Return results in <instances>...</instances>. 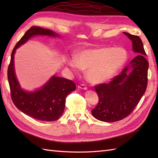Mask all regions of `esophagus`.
I'll return each instance as SVG.
<instances>
[{"label":"esophagus","mask_w":158,"mask_h":158,"mask_svg":"<svg viewBox=\"0 0 158 158\" xmlns=\"http://www.w3.org/2000/svg\"><path fill=\"white\" fill-rule=\"evenodd\" d=\"M78 88H80V89H88V88H87V87L83 84H81V85H78Z\"/></svg>","instance_id":"1"}]
</instances>
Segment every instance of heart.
<instances>
[{
	"mask_svg": "<svg viewBox=\"0 0 158 158\" xmlns=\"http://www.w3.org/2000/svg\"><path fill=\"white\" fill-rule=\"evenodd\" d=\"M127 53L122 48H95L83 49L76 58L68 61L74 71L87 70L86 76L94 83H105L119 72L125 64Z\"/></svg>",
	"mask_w": 158,
	"mask_h": 158,
	"instance_id": "heart-1",
	"label": "heart"
}]
</instances>
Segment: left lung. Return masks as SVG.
I'll use <instances>...</instances> for the list:
<instances>
[{
  "label": "left lung",
  "mask_w": 158,
  "mask_h": 158,
  "mask_svg": "<svg viewBox=\"0 0 158 158\" xmlns=\"http://www.w3.org/2000/svg\"><path fill=\"white\" fill-rule=\"evenodd\" d=\"M123 33L132 41L137 56L112 81L95 86L99 101L92 114L102 122H115L128 116L147 89L149 62L143 42L138 36Z\"/></svg>",
  "instance_id": "left-lung-1"
}]
</instances>
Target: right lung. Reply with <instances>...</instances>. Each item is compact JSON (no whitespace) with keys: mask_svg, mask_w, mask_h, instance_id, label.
Listing matches in <instances>:
<instances>
[{"mask_svg":"<svg viewBox=\"0 0 158 158\" xmlns=\"http://www.w3.org/2000/svg\"><path fill=\"white\" fill-rule=\"evenodd\" d=\"M37 35L59 36L51 30L39 26H32L28 30L12 51L7 70L8 81L11 99L17 108L32 118L51 122L59 119L62 115L66 96L75 90L76 85L71 80L53 75L44 85L35 91H25L21 88L15 73V50L32 36Z\"/></svg>","mask_w":158,"mask_h":158,"instance_id":"right-lung-1","label":"right lung"}]
</instances>
